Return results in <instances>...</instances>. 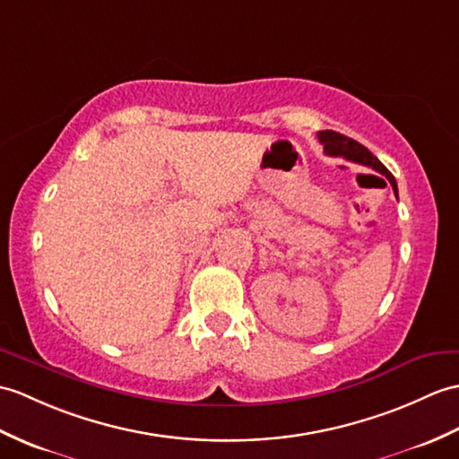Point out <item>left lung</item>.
I'll return each instance as SVG.
<instances>
[{
    "instance_id": "obj_1",
    "label": "left lung",
    "mask_w": 459,
    "mask_h": 459,
    "mask_svg": "<svg viewBox=\"0 0 459 459\" xmlns=\"http://www.w3.org/2000/svg\"><path fill=\"white\" fill-rule=\"evenodd\" d=\"M318 141H321V144L325 146V152L328 156L346 158V160H350V162H356V164H361V166L374 168L376 172L385 176L391 181L393 191H395V195H397V181H395V178H393V174L389 172V169L383 166L379 160L368 151L366 146H361L359 143H356L354 138H348V136L340 134V133H334V131H321V133H318Z\"/></svg>"
}]
</instances>
